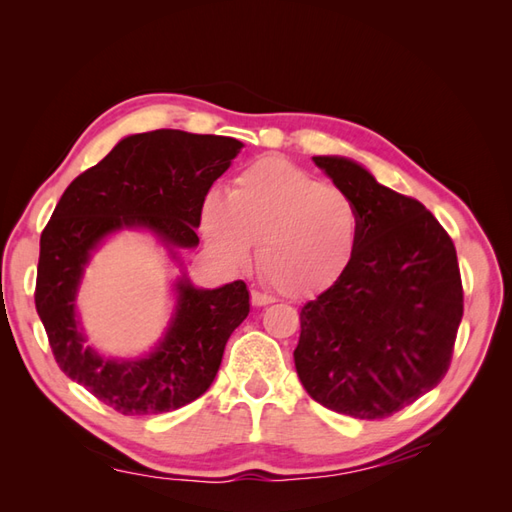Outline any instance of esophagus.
<instances>
[{"instance_id":"esophagus-1","label":"esophagus","mask_w":512,"mask_h":512,"mask_svg":"<svg viewBox=\"0 0 512 512\" xmlns=\"http://www.w3.org/2000/svg\"><path fill=\"white\" fill-rule=\"evenodd\" d=\"M250 301H253V306H257V308H262V306H268V303H273L275 299L270 297V295H264V292H259V290H253L250 292Z\"/></svg>"}]
</instances>
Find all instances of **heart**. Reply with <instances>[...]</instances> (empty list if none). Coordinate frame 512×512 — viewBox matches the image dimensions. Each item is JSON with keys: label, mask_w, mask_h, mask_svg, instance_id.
Instances as JSON below:
<instances>
[{"label": "heart", "mask_w": 512, "mask_h": 512, "mask_svg": "<svg viewBox=\"0 0 512 512\" xmlns=\"http://www.w3.org/2000/svg\"><path fill=\"white\" fill-rule=\"evenodd\" d=\"M358 226L343 191L281 158L255 162L228 195L209 193L202 204V233L215 253L242 266L259 244V273L290 299L321 295L345 275Z\"/></svg>", "instance_id": "obj_1"}]
</instances>
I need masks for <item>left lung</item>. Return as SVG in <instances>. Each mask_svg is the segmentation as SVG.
Masks as SVG:
<instances>
[{
  "label": "left lung",
  "instance_id": "left-lung-1",
  "mask_svg": "<svg viewBox=\"0 0 512 512\" xmlns=\"http://www.w3.org/2000/svg\"><path fill=\"white\" fill-rule=\"evenodd\" d=\"M312 160L354 202L361 226L345 275L301 308L297 374L323 407L387 418L447 374L464 312L458 255L418 200L356 160Z\"/></svg>",
  "mask_w": 512,
  "mask_h": 512
}]
</instances>
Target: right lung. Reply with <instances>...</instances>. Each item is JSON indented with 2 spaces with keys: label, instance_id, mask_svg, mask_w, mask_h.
<instances>
[{
  "label": "right lung",
  "instance_id": "obj_1",
  "mask_svg": "<svg viewBox=\"0 0 512 512\" xmlns=\"http://www.w3.org/2000/svg\"><path fill=\"white\" fill-rule=\"evenodd\" d=\"M242 143L180 129L118 140L83 171L41 233L35 303L65 376L123 416L176 411L200 398L220 369L228 336L250 312L242 279L198 288L182 253L198 248L202 204ZM140 230L157 239L179 268L174 308L157 345L140 357H107L87 343L78 292L93 255L114 234Z\"/></svg>",
  "mask_w": 512,
  "mask_h": 512
}]
</instances>
